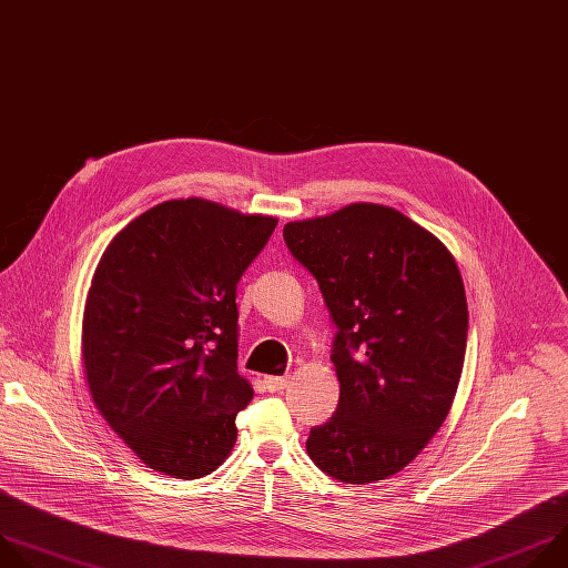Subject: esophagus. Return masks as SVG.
Segmentation results:
<instances>
[{
    "mask_svg": "<svg viewBox=\"0 0 568 568\" xmlns=\"http://www.w3.org/2000/svg\"><path fill=\"white\" fill-rule=\"evenodd\" d=\"M264 385H266V389L268 392H282L286 385H288V378L286 376H266L264 378Z\"/></svg>",
    "mask_w": 568,
    "mask_h": 568,
    "instance_id": "obj_1",
    "label": "esophagus"
}]
</instances>
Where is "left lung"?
Listing matches in <instances>:
<instances>
[{
  "mask_svg": "<svg viewBox=\"0 0 568 568\" xmlns=\"http://www.w3.org/2000/svg\"><path fill=\"white\" fill-rule=\"evenodd\" d=\"M284 242L313 273L337 326V409L306 438L313 464L345 484L400 473L455 400L468 339L459 266L423 225L381 203L291 221Z\"/></svg>",
  "mask_w": 568,
  "mask_h": 568,
  "instance_id": "1",
  "label": "left lung"
}]
</instances>
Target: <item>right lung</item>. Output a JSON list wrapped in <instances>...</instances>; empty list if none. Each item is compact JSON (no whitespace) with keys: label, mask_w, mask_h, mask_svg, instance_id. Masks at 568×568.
Listing matches in <instances>:
<instances>
[{"label":"right lung","mask_w":568,"mask_h":568,"mask_svg":"<svg viewBox=\"0 0 568 568\" xmlns=\"http://www.w3.org/2000/svg\"><path fill=\"white\" fill-rule=\"evenodd\" d=\"M275 225L172 199L104 248L84 302L82 367L95 409L148 468L201 479L231 457L253 398L237 372V282Z\"/></svg>","instance_id":"obj_1"}]
</instances>
